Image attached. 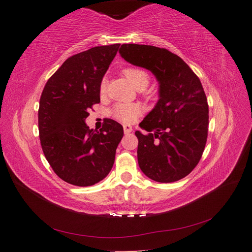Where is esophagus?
I'll return each instance as SVG.
<instances>
[{"instance_id":"1","label":"esophagus","mask_w":252,"mask_h":252,"mask_svg":"<svg viewBox=\"0 0 252 252\" xmlns=\"http://www.w3.org/2000/svg\"><path fill=\"white\" fill-rule=\"evenodd\" d=\"M123 131H125L126 134H129V133L132 132V126H123Z\"/></svg>"}]
</instances>
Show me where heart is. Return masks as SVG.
<instances>
[{
  "label": "heart",
  "mask_w": 252,
  "mask_h": 252,
  "mask_svg": "<svg viewBox=\"0 0 252 252\" xmlns=\"http://www.w3.org/2000/svg\"><path fill=\"white\" fill-rule=\"evenodd\" d=\"M122 72L126 76V78L137 89L143 90L144 88H146L147 84L149 83V74L142 68L129 67L123 69ZM99 91L101 94L105 93V80L101 81ZM111 115L112 117L116 118L117 120L130 125V123L134 122L137 118L142 115V108L141 106H138L136 104H117L114 106V108H112Z\"/></svg>",
  "instance_id": "1"
}]
</instances>
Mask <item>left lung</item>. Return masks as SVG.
I'll use <instances>...</instances> for the list:
<instances>
[{
	"mask_svg": "<svg viewBox=\"0 0 252 252\" xmlns=\"http://www.w3.org/2000/svg\"><path fill=\"white\" fill-rule=\"evenodd\" d=\"M132 65L151 70L159 81V100L140 123L137 160L144 174L160 183L189 175L205 151L209 106L199 78L172 52L153 45L122 44Z\"/></svg>",
	"mask_w": 252,
	"mask_h": 252,
	"instance_id": "obj_1",
	"label": "left lung"
}]
</instances>
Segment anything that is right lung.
<instances>
[{"instance_id": "right-lung-1", "label": "right lung", "mask_w": 252, "mask_h": 252, "mask_svg": "<svg viewBox=\"0 0 252 252\" xmlns=\"http://www.w3.org/2000/svg\"><path fill=\"white\" fill-rule=\"evenodd\" d=\"M120 44L95 46L72 55L47 80L40 97L39 136L53 171L69 184L91 186L114 165L123 127L104 119L99 131L84 120L100 103L99 87Z\"/></svg>"}]
</instances>
